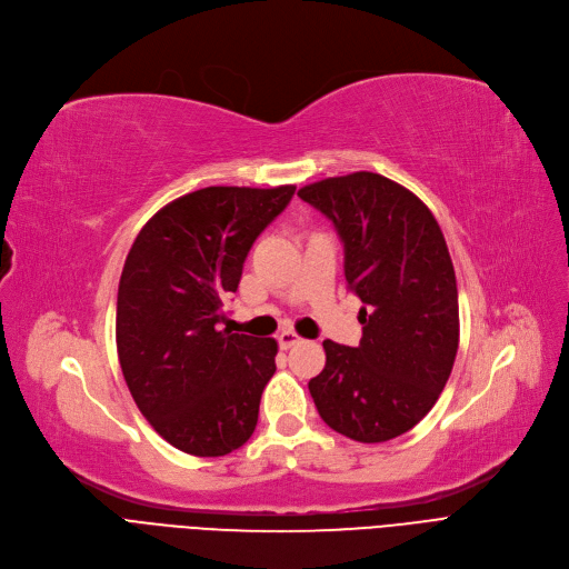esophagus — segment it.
I'll return each instance as SVG.
<instances>
[{"instance_id":"esophagus-1","label":"esophagus","mask_w":569,"mask_h":569,"mask_svg":"<svg viewBox=\"0 0 569 569\" xmlns=\"http://www.w3.org/2000/svg\"><path fill=\"white\" fill-rule=\"evenodd\" d=\"M303 340H300L296 332H291V330H284V332H280L278 336V345H280V349H291V347H296V345H300Z\"/></svg>"}]
</instances>
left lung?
Returning <instances> with one entry per match:
<instances>
[{
    "mask_svg": "<svg viewBox=\"0 0 569 569\" xmlns=\"http://www.w3.org/2000/svg\"><path fill=\"white\" fill-rule=\"evenodd\" d=\"M336 224L345 278L362 300L358 347L323 342L308 388L321 420L383 443L437 405L459 347V303L443 231L420 199L381 174L353 172L298 190Z\"/></svg>",
    "mask_w": 569,
    "mask_h": 569,
    "instance_id": "1",
    "label": "left lung"
}]
</instances>
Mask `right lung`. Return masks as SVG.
I'll return each instance as SVG.
<instances>
[{
  "instance_id": "right-lung-1",
  "label": "right lung",
  "mask_w": 569,
  "mask_h": 569,
  "mask_svg": "<svg viewBox=\"0 0 569 569\" xmlns=\"http://www.w3.org/2000/svg\"><path fill=\"white\" fill-rule=\"evenodd\" d=\"M296 186H211L162 207L132 243L117 296L126 386L160 437L194 457L241 448L276 372L278 342L220 330L259 233Z\"/></svg>"
}]
</instances>
